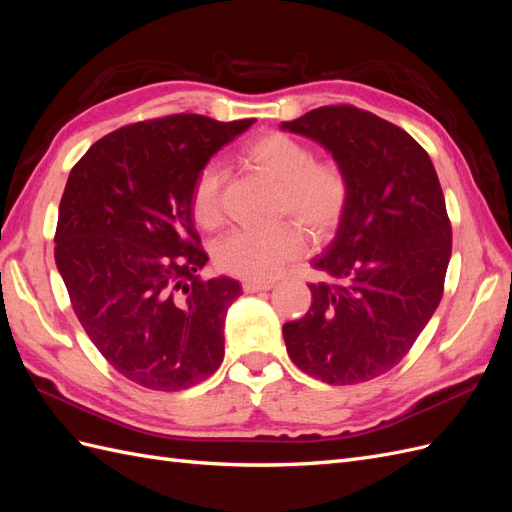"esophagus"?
Returning a JSON list of instances; mask_svg holds the SVG:
<instances>
[{
  "mask_svg": "<svg viewBox=\"0 0 512 512\" xmlns=\"http://www.w3.org/2000/svg\"><path fill=\"white\" fill-rule=\"evenodd\" d=\"M271 288H273V282H260V280H245L243 282V292H247V294L271 290Z\"/></svg>",
  "mask_w": 512,
  "mask_h": 512,
  "instance_id": "obj_1",
  "label": "esophagus"
}]
</instances>
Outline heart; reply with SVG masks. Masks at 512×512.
Returning a JSON list of instances; mask_svg holds the SVG:
<instances>
[{"label":"heart","mask_w":512,"mask_h":512,"mask_svg":"<svg viewBox=\"0 0 512 512\" xmlns=\"http://www.w3.org/2000/svg\"><path fill=\"white\" fill-rule=\"evenodd\" d=\"M243 160L280 183L277 213L290 215L309 237L324 239L339 224L348 203V181L335 162H316L305 143L284 132H267L243 147ZM222 173L205 164L194 177L190 211L198 226L222 222ZM303 232L292 224L271 230H230L213 245L215 267L245 280H267L301 256Z\"/></svg>","instance_id":"1"}]
</instances>
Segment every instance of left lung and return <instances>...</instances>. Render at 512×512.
<instances>
[{"mask_svg":"<svg viewBox=\"0 0 512 512\" xmlns=\"http://www.w3.org/2000/svg\"><path fill=\"white\" fill-rule=\"evenodd\" d=\"M282 130L327 149L348 203L312 267V307L284 324L292 363L327 384H359L395 367L440 305L453 230L427 151L356 106H320Z\"/></svg>","mask_w":512,"mask_h":512,"instance_id":"8db88e82","label":"left lung"}]
</instances>
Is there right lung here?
Instances as JSON below:
<instances>
[{
    "instance_id": "add662e5",
    "label": "right lung",
    "mask_w": 512,
    "mask_h": 512,
    "mask_svg": "<svg viewBox=\"0 0 512 512\" xmlns=\"http://www.w3.org/2000/svg\"><path fill=\"white\" fill-rule=\"evenodd\" d=\"M254 119L170 115L100 138L70 170L55 262L72 309L121 376L183 391L224 359V322L241 286L207 265L190 211L194 177Z\"/></svg>"
}]
</instances>
